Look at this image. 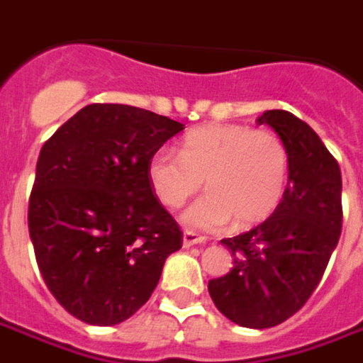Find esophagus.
I'll return each instance as SVG.
<instances>
[{
	"label": "esophagus",
	"mask_w": 363,
	"mask_h": 363,
	"mask_svg": "<svg viewBox=\"0 0 363 363\" xmlns=\"http://www.w3.org/2000/svg\"><path fill=\"white\" fill-rule=\"evenodd\" d=\"M206 243V237L204 235H198L194 231H184L182 233V247H194V245H204Z\"/></svg>",
	"instance_id": "34e87169"
}]
</instances>
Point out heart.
<instances>
[{"instance_id": "1", "label": "heart", "mask_w": 363, "mask_h": 363, "mask_svg": "<svg viewBox=\"0 0 363 363\" xmlns=\"http://www.w3.org/2000/svg\"><path fill=\"white\" fill-rule=\"evenodd\" d=\"M289 179V151L272 130L247 124H206L182 138L179 155L155 151L147 181L165 208H181L202 189L208 194L190 206L182 220L216 229L233 221L249 229L280 208Z\"/></svg>"}]
</instances>
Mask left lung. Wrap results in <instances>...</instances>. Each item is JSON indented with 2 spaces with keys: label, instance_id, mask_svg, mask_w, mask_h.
I'll list each match as a JSON object with an SVG mask.
<instances>
[{
  "label": "left lung",
  "instance_id": "left-lung-1",
  "mask_svg": "<svg viewBox=\"0 0 363 363\" xmlns=\"http://www.w3.org/2000/svg\"><path fill=\"white\" fill-rule=\"evenodd\" d=\"M257 122L288 145V189L267 221L221 239L233 268L208 281V291L235 325L270 328L299 311L319 286L342 231V177L315 130L291 112L267 111Z\"/></svg>",
  "mask_w": 363,
  "mask_h": 363
}]
</instances>
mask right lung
<instances>
[{
    "mask_svg": "<svg viewBox=\"0 0 363 363\" xmlns=\"http://www.w3.org/2000/svg\"><path fill=\"white\" fill-rule=\"evenodd\" d=\"M184 124L130 104H87L44 143L28 233L46 286L83 323L111 327L153 294L182 231L147 161Z\"/></svg>",
    "mask_w": 363,
    "mask_h": 363,
    "instance_id": "1",
    "label": "right lung"
}]
</instances>
